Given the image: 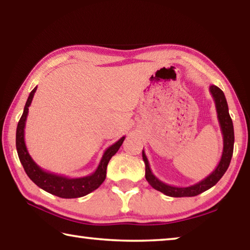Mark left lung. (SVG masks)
Masks as SVG:
<instances>
[{
  "label": "left lung",
  "mask_w": 250,
  "mask_h": 250,
  "mask_svg": "<svg viewBox=\"0 0 250 250\" xmlns=\"http://www.w3.org/2000/svg\"><path fill=\"white\" fill-rule=\"evenodd\" d=\"M209 91L213 99L215 101V107H216L217 112V119L221 125L222 134H223V153L222 158L219 160V163L215 170L210 173L208 176H206L204 180L197 182L196 184H193L191 186H186V188H179V186L168 185L167 183H163L162 181L159 180L153 173H152L150 168L149 161L146 159V155L145 151L142 150V158L146 164V179L149 182V184L152 188H155L156 191L162 192L167 196L171 197H191L196 196L198 194L207 191L210 188L217 183V182L222 179V176L225 174L228 167H229L232 151H234V125H232L231 118L228 112V104L225 98L224 92L219 89L217 86L210 84Z\"/></svg>",
  "instance_id": "obj_1"
}]
</instances>
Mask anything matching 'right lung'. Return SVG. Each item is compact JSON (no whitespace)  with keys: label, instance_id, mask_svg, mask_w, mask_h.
<instances>
[{"label":"right lung","instance_id":"1","mask_svg":"<svg viewBox=\"0 0 250 250\" xmlns=\"http://www.w3.org/2000/svg\"><path fill=\"white\" fill-rule=\"evenodd\" d=\"M36 89L37 87L34 88L31 91V94H29L26 104H25L23 115L21 117L18 124V129H16V150H18L21 163H22L24 170L26 172L29 179L39 186V188L53 194V195H56L62 198H77L87 195V194L95 191V189L98 188L103 184V182L105 179V174H107V166L109 161L117 153L118 150L120 149L125 137L119 139L116 143H113L112 146H110L104 151L98 167L90 175L70 179V177L54 174V173L43 170L40 166H37L34 162L32 156L29 155L24 140V129L28 115V107L32 104L33 97Z\"/></svg>","mask_w":250,"mask_h":250}]
</instances>
